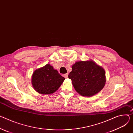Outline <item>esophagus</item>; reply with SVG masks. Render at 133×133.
<instances>
[{"label":"esophagus","instance_id":"1","mask_svg":"<svg viewBox=\"0 0 133 133\" xmlns=\"http://www.w3.org/2000/svg\"><path fill=\"white\" fill-rule=\"evenodd\" d=\"M63 76H64V77H65V78H67V77H68V74L67 73V74H64V75H63Z\"/></svg>","mask_w":133,"mask_h":133}]
</instances>
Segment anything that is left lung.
<instances>
[{"label":"left lung","instance_id":"8db88e82","mask_svg":"<svg viewBox=\"0 0 133 133\" xmlns=\"http://www.w3.org/2000/svg\"><path fill=\"white\" fill-rule=\"evenodd\" d=\"M71 68L68 78L80 95L92 96L104 88L106 82L105 70L93 60L77 62Z\"/></svg>","mask_w":133,"mask_h":133}]
</instances>
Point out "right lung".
Wrapping results in <instances>:
<instances>
[{"label":"right lung","mask_w":133,"mask_h":133,"mask_svg":"<svg viewBox=\"0 0 133 133\" xmlns=\"http://www.w3.org/2000/svg\"><path fill=\"white\" fill-rule=\"evenodd\" d=\"M65 79L56 69L48 64L33 72L31 82L37 92L42 94H51L59 88Z\"/></svg>","instance_id":"1"}]
</instances>
